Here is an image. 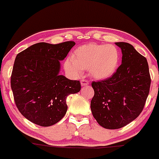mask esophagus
I'll return each instance as SVG.
<instances>
[{
    "label": "esophagus",
    "instance_id": "obj_1",
    "mask_svg": "<svg viewBox=\"0 0 159 159\" xmlns=\"http://www.w3.org/2000/svg\"><path fill=\"white\" fill-rule=\"evenodd\" d=\"M89 85V81L86 79H82L81 80V86H86Z\"/></svg>",
    "mask_w": 159,
    "mask_h": 159
}]
</instances>
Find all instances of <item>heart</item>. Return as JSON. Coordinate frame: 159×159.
I'll list each match as a JSON object with an SVG mask.
<instances>
[{"label":"heart","instance_id":"1","mask_svg":"<svg viewBox=\"0 0 159 159\" xmlns=\"http://www.w3.org/2000/svg\"><path fill=\"white\" fill-rule=\"evenodd\" d=\"M119 63L120 53L115 46L90 43L76 49L72 57L66 60L64 67L73 76L89 70L93 78L105 80L116 73Z\"/></svg>","mask_w":159,"mask_h":159}]
</instances>
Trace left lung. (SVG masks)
<instances>
[{"label":"left lung","mask_w":159,"mask_h":159,"mask_svg":"<svg viewBox=\"0 0 159 159\" xmlns=\"http://www.w3.org/2000/svg\"><path fill=\"white\" fill-rule=\"evenodd\" d=\"M116 44L122 50V64L111 77L92 83V113L101 126L109 129L122 128L140 115L151 85L146 58L131 44Z\"/></svg>","instance_id":"obj_1"}]
</instances>
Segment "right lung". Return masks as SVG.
Listing matches in <instances>:
<instances>
[{
  "mask_svg": "<svg viewBox=\"0 0 159 159\" xmlns=\"http://www.w3.org/2000/svg\"><path fill=\"white\" fill-rule=\"evenodd\" d=\"M74 41L38 43L17 55L11 76L16 106L21 114L40 126L61 120L67 110L66 98L80 92L79 80L59 75L63 60Z\"/></svg>",
  "mask_w": 159,
  "mask_h": 159,
  "instance_id": "right-lung-1",
  "label": "right lung"
}]
</instances>
